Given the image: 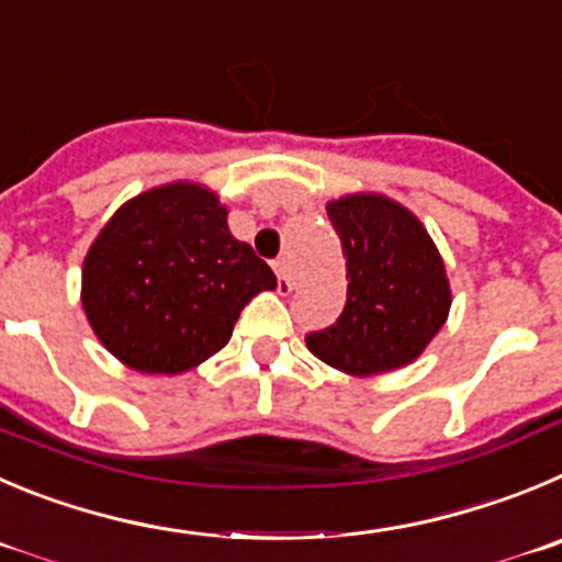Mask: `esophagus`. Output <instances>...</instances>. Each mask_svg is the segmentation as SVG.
Wrapping results in <instances>:
<instances>
[{
  "instance_id": "34e87169",
  "label": "esophagus",
  "mask_w": 562,
  "mask_h": 562,
  "mask_svg": "<svg viewBox=\"0 0 562 562\" xmlns=\"http://www.w3.org/2000/svg\"><path fill=\"white\" fill-rule=\"evenodd\" d=\"M274 271H277V280H280V293H291L293 291V277H291V266H288L285 257L274 260Z\"/></svg>"
}]
</instances>
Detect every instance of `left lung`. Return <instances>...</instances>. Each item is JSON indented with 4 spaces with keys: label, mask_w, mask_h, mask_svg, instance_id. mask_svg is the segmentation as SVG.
Instances as JSON below:
<instances>
[{
    "label": "left lung",
    "mask_w": 562,
    "mask_h": 562,
    "mask_svg": "<svg viewBox=\"0 0 562 562\" xmlns=\"http://www.w3.org/2000/svg\"><path fill=\"white\" fill-rule=\"evenodd\" d=\"M346 257V305L338 322L307 335L333 369L374 376L413 363L447 324V269L424 224L382 193H349L327 204Z\"/></svg>",
    "instance_id": "left-lung-1"
}]
</instances>
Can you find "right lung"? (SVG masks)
Wrapping results in <instances>:
<instances>
[{
  "instance_id": "add662e5",
  "label": "right lung",
  "mask_w": 562,
  "mask_h": 562,
  "mask_svg": "<svg viewBox=\"0 0 562 562\" xmlns=\"http://www.w3.org/2000/svg\"><path fill=\"white\" fill-rule=\"evenodd\" d=\"M277 277L233 238L210 188L169 182L115 210L82 263V311L113 358L182 374L224 349L240 311Z\"/></svg>"
}]
</instances>
